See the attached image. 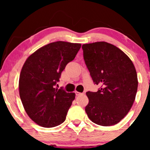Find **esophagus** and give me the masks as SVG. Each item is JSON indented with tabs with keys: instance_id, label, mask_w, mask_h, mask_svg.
<instances>
[{
	"instance_id": "esophagus-1",
	"label": "esophagus",
	"mask_w": 150,
	"mask_h": 150,
	"mask_svg": "<svg viewBox=\"0 0 150 150\" xmlns=\"http://www.w3.org/2000/svg\"><path fill=\"white\" fill-rule=\"evenodd\" d=\"M75 93V94H76V96H79V95H81V94H82V93H80V92H77V91Z\"/></svg>"
}]
</instances>
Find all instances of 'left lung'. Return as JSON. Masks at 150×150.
<instances>
[{
  "instance_id": "left-lung-1",
  "label": "left lung",
  "mask_w": 150,
  "mask_h": 150,
  "mask_svg": "<svg viewBox=\"0 0 150 150\" xmlns=\"http://www.w3.org/2000/svg\"><path fill=\"white\" fill-rule=\"evenodd\" d=\"M82 48L93 82L101 86L97 92H86L87 116L97 125L117 124L135 101L138 85L135 66L123 51L107 42L83 44Z\"/></svg>"
}]
</instances>
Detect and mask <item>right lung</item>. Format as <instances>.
I'll use <instances>...</instances> for the list:
<instances>
[{
	"instance_id": "right-lung-1",
	"label": "right lung",
	"mask_w": 150,
	"mask_h": 150,
	"mask_svg": "<svg viewBox=\"0 0 150 150\" xmlns=\"http://www.w3.org/2000/svg\"><path fill=\"white\" fill-rule=\"evenodd\" d=\"M80 47L61 41L50 43L26 60L19 80L20 97L27 115L40 126L52 128L65 121L75 94L56 86Z\"/></svg>"
}]
</instances>
